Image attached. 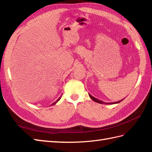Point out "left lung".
<instances>
[{
    "label": "left lung",
    "instance_id": "1",
    "mask_svg": "<svg viewBox=\"0 0 152 152\" xmlns=\"http://www.w3.org/2000/svg\"><path fill=\"white\" fill-rule=\"evenodd\" d=\"M88 95H89V97H90V98L94 101V102H97V103H100V104H116V103H120L121 102H122V101L124 99H122V100H121V101H119V102H113V103H104V102H103V101H101V100H99V99H97V98H94V97H93L92 95H91L90 94H88Z\"/></svg>",
    "mask_w": 152,
    "mask_h": 152
}]
</instances>
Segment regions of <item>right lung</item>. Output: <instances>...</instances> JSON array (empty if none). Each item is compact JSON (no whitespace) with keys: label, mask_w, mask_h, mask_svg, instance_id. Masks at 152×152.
Instances as JSON below:
<instances>
[{"label":"right lung","mask_w":152,"mask_h":152,"mask_svg":"<svg viewBox=\"0 0 152 152\" xmlns=\"http://www.w3.org/2000/svg\"><path fill=\"white\" fill-rule=\"evenodd\" d=\"M61 96H60V98H58L56 101V102H54L53 104H52V105H54V104H55L58 102V101H59L60 99H61Z\"/></svg>","instance_id":"1"}]
</instances>
